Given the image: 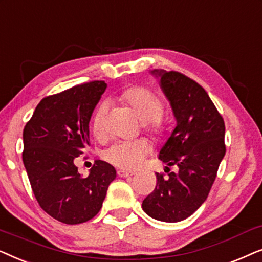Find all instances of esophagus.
I'll return each instance as SVG.
<instances>
[{
	"label": "esophagus",
	"mask_w": 262,
	"mask_h": 262,
	"mask_svg": "<svg viewBox=\"0 0 262 262\" xmlns=\"http://www.w3.org/2000/svg\"><path fill=\"white\" fill-rule=\"evenodd\" d=\"M117 173H118V176H121V177H129V176L135 175V172H133V171H124V170H118Z\"/></svg>",
	"instance_id": "obj_1"
}]
</instances>
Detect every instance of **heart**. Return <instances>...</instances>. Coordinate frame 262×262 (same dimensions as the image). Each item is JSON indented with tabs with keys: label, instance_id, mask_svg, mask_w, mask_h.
Segmentation results:
<instances>
[{
	"label": "heart",
	"instance_id": "b5f03b06",
	"mask_svg": "<svg viewBox=\"0 0 262 262\" xmlns=\"http://www.w3.org/2000/svg\"><path fill=\"white\" fill-rule=\"evenodd\" d=\"M121 98L130 105L138 116L145 122V127L149 133L156 135L157 138H163L166 134L167 125L162 117L164 103L156 92L144 86H133L123 91ZM107 109V102L103 100L93 114L92 128L97 135L103 134ZM149 151L151 146L145 139L120 140L110 145L103 152V157L110 164L120 169L133 170L140 165Z\"/></svg>",
	"mask_w": 262,
	"mask_h": 262
}]
</instances>
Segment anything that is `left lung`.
I'll list each match as a JSON object with an SVG mask.
<instances>
[{"label":"left lung","instance_id":"8db88e82","mask_svg":"<svg viewBox=\"0 0 262 262\" xmlns=\"http://www.w3.org/2000/svg\"><path fill=\"white\" fill-rule=\"evenodd\" d=\"M170 100L177 125L159 152L165 166L179 172H157V184L142 210L157 221L176 223L204 204L225 156V123L204 87L180 72L155 71Z\"/></svg>","mask_w":262,"mask_h":262}]
</instances>
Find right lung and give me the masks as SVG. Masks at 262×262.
<instances>
[{
	"mask_svg": "<svg viewBox=\"0 0 262 262\" xmlns=\"http://www.w3.org/2000/svg\"><path fill=\"white\" fill-rule=\"evenodd\" d=\"M105 89V81L96 80L45 97L24 128L23 162L34 196L41 210L64 224L95 217L116 177L103 160H96L85 179L74 164L90 145L89 123Z\"/></svg>",
	"mask_w": 262,
	"mask_h": 262,
	"instance_id": "right-lung-1",
	"label": "right lung"
}]
</instances>
